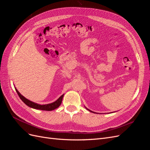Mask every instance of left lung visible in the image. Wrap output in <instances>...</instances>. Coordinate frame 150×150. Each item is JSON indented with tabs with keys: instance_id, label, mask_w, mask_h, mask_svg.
Instances as JSON below:
<instances>
[{
	"instance_id": "8db88e82",
	"label": "left lung",
	"mask_w": 150,
	"mask_h": 150,
	"mask_svg": "<svg viewBox=\"0 0 150 150\" xmlns=\"http://www.w3.org/2000/svg\"><path fill=\"white\" fill-rule=\"evenodd\" d=\"M87 110H89V111H91V112H93V111H90L89 110H88V109H87Z\"/></svg>"
}]
</instances>
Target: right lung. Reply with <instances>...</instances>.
I'll list each match as a JSON object with an SVG mask.
<instances>
[{"label":"right lung","mask_w":150,"mask_h":150,"mask_svg":"<svg viewBox=\"0 0 150 150\" xmlns=\"http://www.w3.org/2000/svg\"><path fill=\"white\" fill-rule=\"evenodd\" d=\"M16 91L17 93L19 95V98H21V100L23 101L26 105H28V106L33 108L34 109H37V110H44V111H52L55 110V109L57 108L59 106L61 105V104L62 103V98L64 96V94H62V96L59 98L57 101H56L55 102H54L52 103L51 104H44V105H40V104H38L37 103H35L34 102H32L30 101H29V99H26L25 98H24L22 94H21V93L18 91L17 89L16 88Z\"/></svg>","instance_id":"1"}]
</instances>
